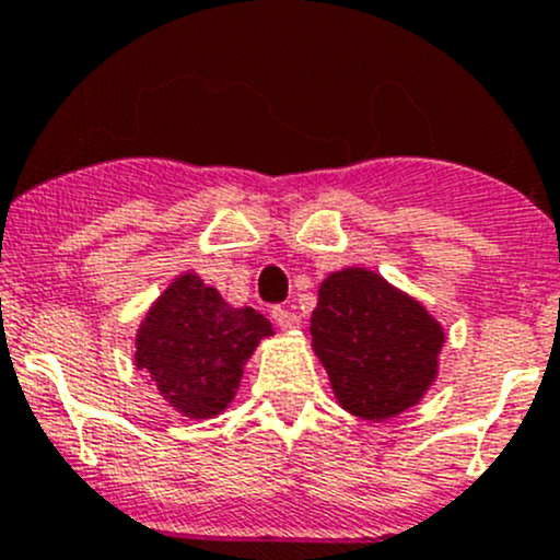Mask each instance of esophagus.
I'll return each mask as SVG.
<instances>
[{"label": "esophagus", "instance_id": "34e87169", "mask_svg": "<svg viewBox=\"0 0 560 560\" xmlns=\"http://www.w3.org/2000/svg\"><path fill=\"white\" fill-rule=\"evenodd\" d=\"M270 316H273V322L279 325L281 329H298L300 327V316L295 311L290 308H281V305H276L273 311H270Z\"/></svg>", "mask_w": 560, "mask_h": 560}]
</instances>
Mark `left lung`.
Wrapping results in <instances>:
<instances>
[{
  "label": "left lung",
  "instance_id": "left-lung-1",
  "mask_svg": "<svg viewBox=\"0 0 560 560\" xmlns=\"http://www.w3.org/2000/svg\"><path fill=\"white\" fill-rule=\"evenodd\" d=\"M311 338L335 399L359 419L384 421L423 397L445 335L378 273L346 268L322 281Z\"/></svg>",
  "mask_w": 560,
  "mask_h": 560
}]
</instances>
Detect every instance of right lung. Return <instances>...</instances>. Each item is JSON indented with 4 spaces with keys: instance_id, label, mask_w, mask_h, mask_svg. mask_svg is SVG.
Masks as SVG:
<instances>
[{
    "instance_id": "obj_1",
    "label": "right lung",
    "mask_w": 560,
    "mask_h": 560,
    "mask_svg": "<svg viewBox=\"0 0 560 560\" xmlns=\"http://www.w3.org/2000/svg\"><path fill=\"white\" fill-rule=\"evenodd\" d=\"M273 327L255 308H233L214 287L185 273L150 308L137 335V364L190 419L231 405L246 359Z\"/></svg>"
}]
</instances>
